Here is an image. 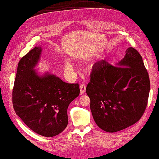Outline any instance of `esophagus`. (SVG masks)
<instances>
[{"instance_id": "1", "label": "esophagus", "mask_w": 159, "mask_h": 159, "mask_svg": "<svg viewBox=\"0 0 159 159\" xmlns=\"http://www.w3.org/2000/svg\"><path fill=\"white\" fill-rule=\"evenodd\" d=\"M80 89V94H81V95H82V94L85 93V92H86V86L84 85V84H81Z\"/></svg>"}]
</instances>
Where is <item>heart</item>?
<instances>
[{
    "instance_id": "1",
    "label": "heart",
    "mask_w": 159,
    "mask_h": 159,
    "mask_svg": "<svg viewBox=\"0 0 159 159\" xmlns=\"http://www.w3.org/2000/svg\"><path fill=\"white\" fill-rule=\"evenodd\" d=\"M66 64H67V66L69 67V70H71V69H72V66H71V64H70V63L68 62Z\"/></svg>"
}]
</instances>
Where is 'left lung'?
<instances>
[{"label":"left lung","mask_w":159,"mask_h":159,"mask_svg":"<svg viewBox=\"0 0 159 159\" xmlns=\"http://www.w3.org/2000/svg\"><path fill=\"white\" fill-rule=\"evenodd\" d=\"M116 66L103 60L95 63L86 91L96 124L108 132L137 122L147 106L150 82L143 60L132 47Z\"/></svg>","instance_id":"1"}]
</instances>
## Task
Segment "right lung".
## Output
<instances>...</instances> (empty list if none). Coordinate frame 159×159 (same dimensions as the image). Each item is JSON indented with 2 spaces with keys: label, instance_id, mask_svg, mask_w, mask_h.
<instances>
[{
  "label": "right lung",
  "instance_id": "add662e5",
  "mask_svg": "<svg viewBox=\"0 0 159 159\" xmlns=\"http://www.w3.org/2000/svg\"><path fill=\"white\" fill-rule=\"evenodd\" d=\"M43 48L35 47L21 58L12 93L13 106L31 130L46 137L61 133L68 124L67 109L78 97L79 84L63 82L49 71L35 69Z\"/></svg>",
  "mask_w": 159,
  "mask_h": 159
}]
</instances>
